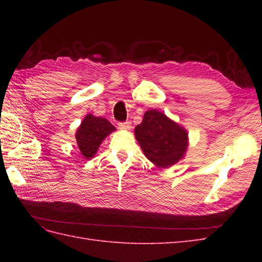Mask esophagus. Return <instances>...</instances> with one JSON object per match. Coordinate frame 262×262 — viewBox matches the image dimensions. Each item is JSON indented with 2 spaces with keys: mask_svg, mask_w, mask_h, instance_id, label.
Returning <instances> with one entry per match:
<instances>
[{
  "mask_svg": "<svg viewBox=\"0 0 262 262\" xmlns=\"http://www.w3.org/2000/svg\"><path fill=\"white\" fill-rule=\"evenodd\" d=\"M118 128H119V129H121V130H130V128H132L130 121L119 122V124H118Z\"/></svg>",
  "mask_w": 262,
  "mask_h": 262,
  "instance_id": "obj_1",
  "label": "esophagus"
}]
</instances>
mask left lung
I'll list each match as a JSON object with an SVG mask.
<instances>
[{
  "label": "left lung",
  "mask_w": 262,
  "mask_h": 262,
  "mask_svg": "<svg viewBox=\"0 0 262 262\" xmlns=\"http://www.w3.org/2000/svg\"><path fill=\"white\" fill-rule=\"evenodd\" d=\"M135 137L144 155L158 168H169L185 157L188 133L163 113L152 109L135 128Z\"/></svg>",
  "instance_id": "obj_1"
}]
</instances>
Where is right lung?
<instances>
[{"mask_svg":"<svg viewBox=\"0 0 262 262\" xmlns=\"http://www.w3.org/2000/svg\"><path fill=\"white\" fill-rule=\"evenodd\" d=\"M114 130H116L115 126L105 118L86 115L75 134L77 146L84 159L93 158L100 144Z\"/></svg>","mask_w":262,"mask_h":262,"instance_id":"right-lung-1","label":"right lung"}]
</instances>
